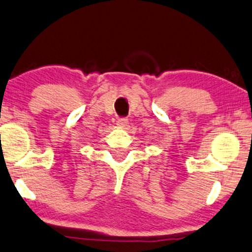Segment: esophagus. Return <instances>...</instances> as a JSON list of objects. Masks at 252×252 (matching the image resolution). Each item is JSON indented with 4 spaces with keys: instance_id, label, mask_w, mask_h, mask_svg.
Returning <instances> with one entry per match:
<instances>
[{
    "instance_id": "esophagus-1",
    "label": "esophagus",
    "mask_w": 252,
    "mask_h": 252,
    "mask_svg": "<svg viewBox=\"0 0 252 252\" xmlns=\"http://www.w3.org/2000/svg\"><path fill=\"white\" fill-rule=\"evenodd\" d=\"M127 124H128V119L126 118H119L117 120V126L119 127H126Z\"/></svg>"
}]
</instances>
